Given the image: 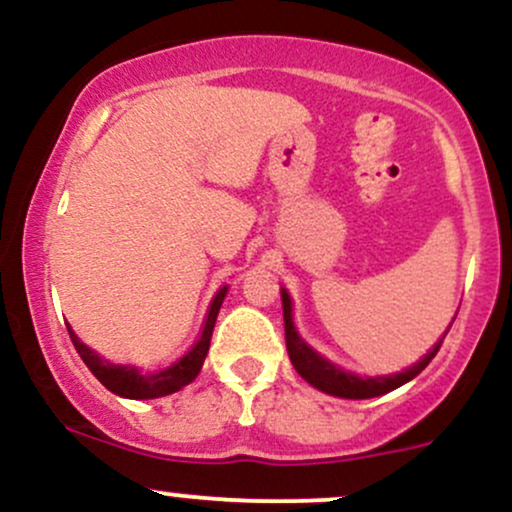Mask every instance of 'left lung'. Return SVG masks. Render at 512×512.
<instances>
[{
	"mask_svg": "<svg viewBox=\"0 0 512 512\" xmlns=\"http://www.w3.org/2000/svg\"><path fill=\"white\" fill-rule=\"evenodd\" d=\"M281 303H284V330H286V349H289V358L293 363V368L298 370L303 380H308L310 385L317 387V390L327 392V395L334 397H346V399H368V397H378L385 395V392L395 390V387L409 383L411 378L424 370L431 358L438 354L440 342L433 346L428 354L416 361L414 366L402 370V373L395 375H378V378H361V375L346 373V370L337 368L334 363L322 358L320 354H315L308 344L298 337L296 327H293V317H291V298L286 289H281ZM448 334V332H445Z\"/></svg>",
	"mask_w": 512,
	"mask_h": 512,
	"instance_id": "left-lung-1",
	"label": "left lung"
}]
</instances>
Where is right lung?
<instances>
[{
    "mask_svg": "<svg viewBox=\"0 0 512 512\" xmlns=\"http://www.w3.org/2000/svg\"><path fill=\"white\" fill-rule=\"evenodd\" d=\"M226 286L216 291L214 301H211V308L207 313V320H204L202 334L192 349L187 351L180 361H175L173 366L156 370V373H142L139 368L134 366H122V363H110L105 361L103 356H98L96 351L88 349V346L81 342L79 337L72 332V327H67L69 337H72L74 349L79 351L81 361L86 363L88 370L96 375L101 383L108 387L110 392L120 397H129V399H151V397H163L170 395V392H178L180 387H185L187 383L197 378L199 368H202L204 356L209 351V342H211V332H214L216 325V315H219V308L223 303V296H226Z\"/></svg>",
    "mask_w": 512,
    "mask_h": 512,
    "instance_id": "obj_1",
    "label": "right lung"
}]
</instances>
